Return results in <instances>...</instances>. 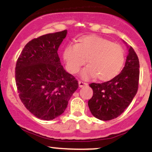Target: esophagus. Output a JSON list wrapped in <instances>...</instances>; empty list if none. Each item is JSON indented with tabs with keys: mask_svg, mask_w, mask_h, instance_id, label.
Wrapping results in <instances>:
<instances>
[{
	"mask_svg": "<svg viewBox=\"0 0 152 152\" xmlns=\"http://www.w3.org/2000/svg\"><path fill=\"white\" fill-rule=\"evenodd\" d=\"M87 85V83H86V82H85L79 81V86H80V87H84V86H85V85Z\"/></svg>",
	"mask_w": 152,
	"mask_h": 152,
	"instance_id": "34e87169",
	"label": "esophagus"
}]
</instances>
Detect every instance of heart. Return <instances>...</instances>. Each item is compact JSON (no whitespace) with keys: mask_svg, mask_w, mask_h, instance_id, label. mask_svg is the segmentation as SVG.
Here are the masks:
<instances>
[{"mask_svg":"<svg viewBox=\"0 0 152 152\" xmlns=\"http://www.w3.org/2000/svg\"><path fill=\"white\" fill-rule=\"evenodd\" d=\"M63 58L68 71L79 72L87 62L89 65L82 72L85 79L97 77L101 81H108L118 75L125 61L123 48L103 37L89 35L82 37L77 44L65 48Z\"/></svg>","mask_w":152,"mask_h":152,"instance_id":"obj_1","label":"heart"}]
</instances>
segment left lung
I'll list each match as a JSON object with an SVG mask.
<instances>
[{"instance_id":"8db88e82","label":"left lung","mask_w":152,"mask_h":152,"mask_svg":"<svg viewBox=\"0 0 152 152\" xmlns=\"http://www.w3.org/2000/svg\"><path fill=\"white\" fill-rule=\"evenodd\" d=\"M125 67L110 81L91 83L93 96L88 101L92 115L101 121H110L124 112L136 95L139 85L140 63L132 47L129 48Z\"/></svg>"}]
</instances>
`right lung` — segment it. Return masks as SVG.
Wrapping results in <instances>:
<instances>
[{
  "mask_svg": "<svg viewBox=\"0 0 152 152\" xmlns=\"http://www.w3.org/2000/svg\"><path fill=\"white\" fill-rule=\"evenodd\" d=\"M67 30L34 38L25 45L15 67L21 102L38 118L50 121L66 109L78 82L61 65L58 54Z\"/></svg>",
  "mask_w": 152,
  "mask_h": 152,
  "instance_id": "obj_1",
  "label": "right lung"
}]
</instances>
